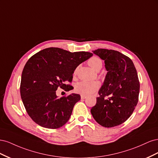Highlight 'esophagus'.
Listing matches in <instances>:
<instances>
[{"mask_svg": "<svg viewBox=\"0 0 158 158\" xmlns=\"http://www.w3.org/2000/svg\"><path fill=\"white\" fill-rule=\"evenodd\" d=\"M87 97L86 96H84V95H81V99H85Z\"/></svg>", "mask_w": 158, "mask_h": 158, "instance_id": "34e87169", "label": "esophagus"}]
</instances>
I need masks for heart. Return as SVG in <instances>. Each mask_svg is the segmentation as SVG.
Masks as SVG:
<instances>
[{"label": "heart", "instance_id": "heart-1", "mask_svg": "<svg viewBox=\"0 0 158 158\" xmlns=\"http://www.w3.org/2000/svg\"><path fill=\"white\" fill-rule=\"evenodd\" d=\"M88 65L95 71L100 70L102 67V62L99 58L97 56H92L88 61ZM76 70L74 71V74L76 75ZM99 83L98 82H85L82 81L76 84L75 86V91L78 94L84 95V96H88V95L92 94L99 89Z\"/></svg>", "mask_w": 158, "mask_h": 158}]
</instances>
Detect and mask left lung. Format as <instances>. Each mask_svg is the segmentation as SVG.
<instances>
[{"label":"left lung","mask_w":158,"mask_h":158,"mask_svg":"<svg viewBox=\"0 0 158 158\" xmlns=\"http://www.w3.org/2000/svg\"><path fill=\"white\" fill-rule=\"evenodd\" d=\"M93 52L104 60L107 73L91 113L100 125L115 127L131 117L138 103L137 72L132 60L120 52L98 49Z\"/></svg>","instance_id":"8db88e82"}]
</instances>
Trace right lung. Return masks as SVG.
Here are the masks:
<instances>
[{
	"label": "right lung",
	"instance_id": "1",
	"mask_svg": "<svg viewBox=\"0 0 158 158\" xmlns=\"http://www.w3.org/2000/svg\"><path fill=\"white\" fill-rule=\"evenodd\" d=\"M92 55L49 47L27 60L22 74L20 95L27 113L37 125L55 129L68 122L80 95L72 94L59 98L56 91L59 87L66 92L73 89L66 82H72L76 67Z\"/></svg>",
	"mask_w": 158,
	"mask_h": 158
}]
</instances>
